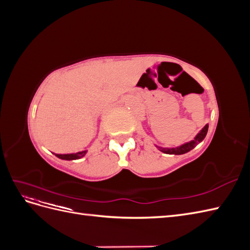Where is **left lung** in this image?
I'll list each match as a JSON object with an SVG mask.
<instances>
[{
	"mask_svg": "<svg viewBox=\"0 0 250 250\" xmlns=\"http://www.w3.org/2000/svg\"><path fill=\"white\" fill-rule=\"evenodd\" d=\"M208 125L207 124L206 126L202 128L201 131L197 135H196L195 139L193 141L188 142V143H186V144H184V145H181L179 147L171 148V149H169V148H161V147H158V148H160V150L162 151V152L167 153V154H177V155L185 154V153L188 152V151H191L193 148H195V146L197 145L198 143H200L204 138H206V135L208 133Z\"/></svg>",
	"mask_w": 250,
	"mask_h": 250,
	"instance_id": "obj_1",
	"label": "left lung"
}]
</instances>
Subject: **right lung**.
<instances>
[{"instance_id":"obj_1","label":"right lung","mask_w":250,"mask_h":250,"mask_svg":"<svg viewBox=\"0 0 250 250\" xmlns=\"http://www.w3.org/2000/svg\"><path fill=\"white\" fill-rule=\"evenodd\" d=\"M86 153V151H81V152L77 153H72V154H55L58 158H62V160L65 161H72V160H78V158H81L82 156H84Z\"/></svg>"}]
</instances>
